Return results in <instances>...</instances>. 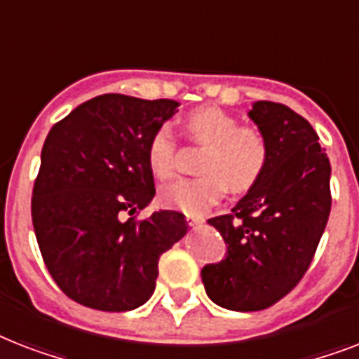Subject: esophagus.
<instances>
[{
	"mask_svg": "<svg viewBox=\"0 0 359 359\" xmlns=\"http://www.w3.org/2000/svg\"><path fill=\"white\" fill-rule=\"evenodd\" d=\"M186 224L190 227H197V225L203 224V218H197V216H186Z\"/></svg>",
	"mask_w": 359,
	"mask_h": 359,
	"instance_id": "34e87169",
	"label": "esophagus"
}]
</instances>
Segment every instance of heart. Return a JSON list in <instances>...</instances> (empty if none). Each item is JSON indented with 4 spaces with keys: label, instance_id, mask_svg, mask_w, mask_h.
I'll return each instance as SVG.
<instances>
[{
    "label": "heart",
    "instance_id": "1",
    "mask_svg": "<svg viewBox=\"0 0 359 359\" xmlns=\"http://www.w3.org/2000/svg\"><path fill=\"white\" fill-rule=\"evenodd\" d=\"M184 124L191 140L207 145L199 162L203 175L162 186L158 197L163 207L179 208L188 216H201L224 197L227 188L233 194H245L261 180L270 149L259 130L240 126L236 117L214 106L194 109ZM177 149L171 126H158L147 143V163L158 179L173 177Z\"/></svg>",
    "mask_w": 359,
    "mask_h": 359
}]
</instances>
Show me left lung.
I'll return each instance as SVG.
<instances>
[{"label":"left lung","instance_id":"8db88e82","mask_svg":"<svg viewBox=\"0 0 359 359\" xmlns=\"http://www.w3.org/2000/svg\"><path fill=\"white\" fill-rule=\"evenodd\" d=\"M248 115L270 149L266 171L233 212L208 219L227 253L201 270L208 298L231 311H261L294 289L332 208V168L311 124L268 100L253 104Z\"/></svg>","mask_w":359,"mask_h":359}]
</instances>
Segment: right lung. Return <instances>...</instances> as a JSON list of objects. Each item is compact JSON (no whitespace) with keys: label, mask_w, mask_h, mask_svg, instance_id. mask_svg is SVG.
I'll list each match as a JSON object with an SVG mask.
<instances>
[{"label":"right lung","mask_w":359,"mask_h":359,"mask_svg":"<svg viewBox=\"0 0 359 359\" xmlns=\"http://www.w3.org/2000/svg\"><path fill=\"white\" fill-rule=\"evenodd\" d=\"M179 102L100 95L55 123L41 152L31 218L48 272L65 294L98 311H130L154 292L158 261L188 231L158 210L121 219L156 194L147 143Z\"/></svg>","instance_id":"right-lung-1"}]
</instances>
